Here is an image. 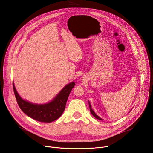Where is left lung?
Listing matches in <instances>:
<instances>
[{
  "instance_id": "left-lung-1",
  "label": "left lung",
  "mask_w": 153,
  "mask_h": 153,
  "mask_svg": "<svg viewBox=\"0 0 153 153\" xmlns=\"http://www.w3.org/2000/svg\"><path fill=\"white\" fill-rule=\"evenodd\" d=\"M89 109H90V111H91V114H92V116H94V117H96V119H99V120H102V119L101 118V117H99L96 113L95 112H94V111H93L92 109V108H91V104H90V102H89Z\"/></svg>"
}]
</instances>
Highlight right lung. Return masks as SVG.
I'll return each mask as SVG.
<instances>
[{"label": "right lung", "mask_w": 153, "mask_h": 153, "mask_svg": "<svg viewBox=\"0 0 153 153\" xmlns=\"http://www.w3.org/2000/svg\"><path fill=\"white\" fill-rule=\"evenodd\" d=\"M75 84L74 82L67 84L52 101L44 104H32L24 100L19 95L14 83L13 89L19 108L26 115L39 122L51 123L63 113L70 92Z\"/></svg>", "instance_id": "right-lung-1"}]
</instances>
